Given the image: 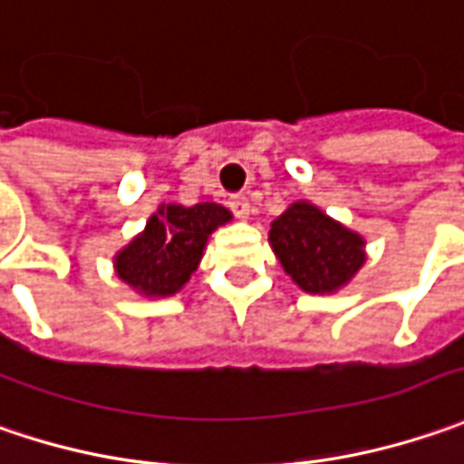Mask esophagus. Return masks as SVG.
Returning a JSON list of instances; mask_svg holds the SVG:
<instances>
[{"mask_svg": "<svg viewBox=\"0 0 464 464\" xmlns=\"http://www.w3.org/2000/svg\"><path fill=\"white\" fill-rule=\"evenodd\" d=\"M228 208H231L236 218H249V212H252L249 197H244V194H236V197H231Z\"/></svg>", "mask_w": 464, "mask_h": 464, "instance_id": "1", "label": "esophagus"}]
</instances>
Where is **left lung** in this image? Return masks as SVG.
I'll use <instances>...</instances> for the list:
<instances>
[{
    "label": "left lung",
    "instance_id": "obj_1",
    "mask_svg": "<svg viewBox=\"0 0 464 464\" xmlns=\"http://www.w3.org/2000/svg\"><path fill=\"white\" fill-rule=\"evenodd\" d=\"M272 252L306 293H333L363 265V238L314 205L298 202L270 226Z\"/></svg>",
    "mask_w": 464,
    "mask_h": 464
}]
</instances>
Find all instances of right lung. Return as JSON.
I'll return each instance as SVG.
<instances>
[{
	"label": "right lung",
	"mask_w": 464,
	"mask_h": 464,
	"mask_svg": "<svg viewBox=\"0 0 464 464\" xmlns=\"http://www.w3.org/2000/svg\"><path fill=\"white\" fill-rule=\"evenodd\" d=\"M228 220L231 212L215 202L160 208L148 228L119 252L116 275L145 295H171L197 270L208 236Z\"/></svg>",
	"instance_id": "right-lung-1"
}]
</instances>
